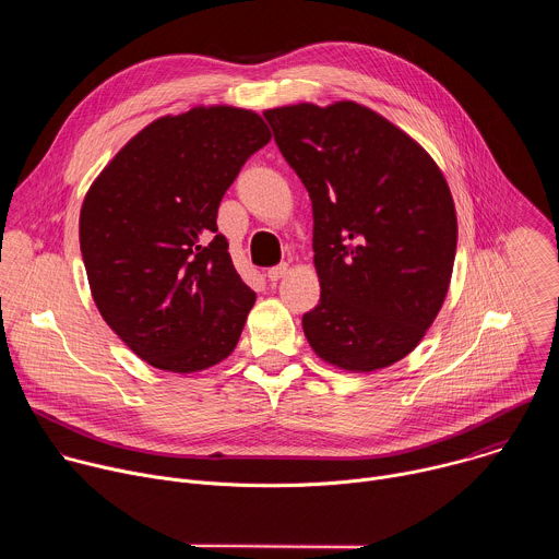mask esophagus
Instances as JSON below:
<instances>
[{"instance_id":"obj_1","label":"esophagus","mask_w":559,"mask_h":559,"mask_svg":"<svg viewBox=\"0 0 559 559\" xmlns=\"http://www.w3.org/2000/svg\"><path fill=\"white\" fill-rule=\"evenodd\" d=\"M287 272H289V265H287V263H281V265H274V267L267 270V278H270V281H278V278H283Z\"/></svg>"}]
</instances>
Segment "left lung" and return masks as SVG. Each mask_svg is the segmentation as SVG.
Here are the masks:
<instances>
[{
	"instance_id": "8db88e82",
	"label": "left lung",
	"mask_w": 559,
	"mask_h": 559,
	"mask_svg": "<svg viewBox=\"0 0 559 559\" xmlns=\"http://www.w3.org/2000/svg\"><path fill=\"white\" fill-rule=\"evenodd\" d=\"M265 119L313 210L321 300L302 316L311 349L347 371L397 362L431 328L451 281L457 223L440 168L354 102Z\"/></svg>"
}]
</instances>
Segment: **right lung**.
<instances>
[{"mask_svg": "<svg viewBox=\"0 0 559 559\" xmlns=\"http://www.w3.org/2000/svg\"><path fill=\"white\" fill-rule=\"evenodd\" d=\"M270 139L252 110L192 108L143 128L88 190L79 246L93 298L152 367L201 371L241 338L257 294L234 270L216 212Z\"/></svg>", "mask_w": 559, "mask_h": 559, "instance_id": "obj_1", "label": "right lung"}]
</instances>
